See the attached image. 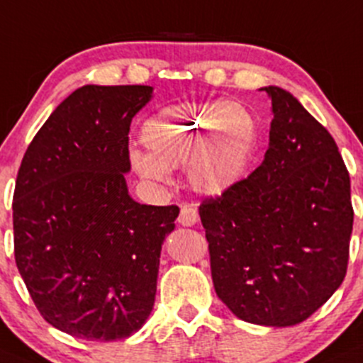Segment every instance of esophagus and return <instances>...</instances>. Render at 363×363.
<instances>
[{"label":"esophagus","mask_w":363,"mask_h":363,"mask_svg":"<svg viewBox=\"0 0 363 363\" xmlns=\"http://www.w3.org/2000/svg\"><path fill=\"white\" fill-rule=\"evenodd\" d=\"M177 220L181 226H194L198 220V208L194 205H182Z\"/></svg>","instance_id":"obj_1"}]
</instances>
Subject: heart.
<instances>
[{"mask_svg":"<svg viewBox=\"0 0 363 363\" xmlns=\"http://www.w3.org/2000/svg\"><path fill=\"white\" fill-rule=\"evenodd\" d=\"M140 140L147 155L130 152L137 174L169 181L170 170L188 163L193 188L220 196L245 175L257 144V123L249 109L236 102H177L144 121Z\"/></svg>","mask_w":363,"mask_h":363,"instance_id":"heart-1","label":"heart"}]
</instances>
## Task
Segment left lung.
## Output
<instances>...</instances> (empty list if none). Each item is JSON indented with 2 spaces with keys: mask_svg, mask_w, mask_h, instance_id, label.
<instances>
[{
  "mask_svg": "<svg viewBox=\"0 0 363 363\" xmlns=\"http://www.w3.org/2000/svg\"><path fill=\"white\" fill-rule=\"evenodd\" d=\"M273 120L264 160L200 205L213 289L240 320L289 327L318 310L348 268L353 207L335 140L299 101L264 86Z\"/></svg>",
  "mask_w": 363,
  "mask_h": 363,
  "instance_id": "1",
  "label": "left lung"
}]
</instances>
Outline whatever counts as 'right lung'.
Instances as JSON below:
<instances>
[{
    "label": "right lung",
    "mask_w": 363,
    "mask_h": 363,
    "mask_svg": "<svg viewBox=\"0 0 363 363\" xmlns=\"http://www.w3.org/2000/svg\"><path fill=\"white\" fill-rule=\"evenodd\" d=\"M152 86L85 85L29 144L13 193L15 262L38 311L89 341L125 339L146 323L163 240L179 207L128 194V132Z\"/></svg>",
    "instance_id": "right-lung-1"
}]
</instances>
